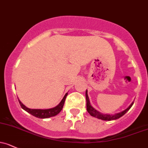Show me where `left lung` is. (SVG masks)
<instances>
[{
    "label": "left lung",
    "instance_id": "1",
    "mask_svg": "<svg viewBox=\"0 0 148 148\" xmlns=\"http://www.w3.org/2000/svg\"><path fill=\"white\" fill-rule=\"evenodd\" d=\"M86 110L88 111V113L91 115V116H94L95 118H97L99 119H101L103 121H111V120H116L121 118V116H123L127 111H128V110L131 108V106H133V102L129 106L128 108H127L126 109L124 110L123 111L120 112V113H116L114 115H110V114H103V113H100L99 111H96L94 107L91 106V103H90L89 99H88V94H87V90L86 91Z\"/></svg>",
    "mask_w": 148,
    "mask_h": 148
}]
</instances>
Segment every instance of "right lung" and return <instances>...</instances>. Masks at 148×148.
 Returning a JSON list of instances; mask_svg holds the SVG:
<instances>
[{
	"instance_id": "1",
	"label": "right lung",
	"mask_w": 148,
	"mask_h": 148,
	"mask_svg": "<svg viewBox=\"0 0 148 148\" xmlns=\"http://www.w3.org/2000/svg\"><path fill=\"white\" fill-rule=\"evenodd\" d=\"M67 94H68L66 93V94L64 95V98L62 99L61 102H60L57 106L54 107V108H49V109H31V108L26 107L19 99H18V101H19V103L20 104H21V106L22 107V108L24 109L25 111H27V113H30L31 115H32V116H35V117L37 118H39V119H48V118H50L52 117V116H56V115L58 114V113L62 111Z\"/></svg>"
}]
</instances>
